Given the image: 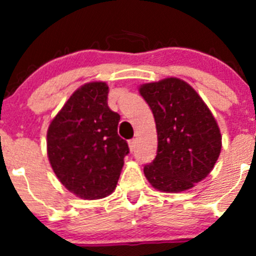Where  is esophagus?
Returning a JSON list of instances; mask_svg holds the SVG:
<instances>
[{
  "instance_id": "1",
  "label": "esophagus",
  "mask_w": 256,
  "mask_h": 256,
  "mask_svg": "<svg viewBox=\"0 0 256 256\" xmlns=\"http://www.w3.org/2000/svg\"><path fill=\"white\" fill-rule=\"evenodd\" d=\"M128 147H130V151L134 152L136 150V140L135 138H132V140L128 141Z\"/></svg>"
}]
</instances>
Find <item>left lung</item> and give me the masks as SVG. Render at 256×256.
Here are the masks:
<instances>
[{
    "label": "left lung",
    "instance_id": "8db88e82",
    "mask_svg": "<svg viewBox=\"0 0 256 256\" xmlns=\"http://www.w3.org/2000/svg\"><path fill=\"white\" fill-rule=\"evenodd\" d=\"M140 94L151 108L157 128V154L144 164L148 182L162 192H182L213 170L222 148L216 118L196 90L167 78L144 84Z\"/></svg>",
    "mask_w": 256,
    "mask_h": 256
}]
</instances>
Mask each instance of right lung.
<instances>
[{
  "instance_id": "obj_1",
  "label": "right lung",
  "mask_w": 256,
  "mask_h": 256,
  "mask_svg": "<svg viewBox=\"0 0 256 256\" xmlns=\"http://www.w3.org/2000/svg\"><path fill=\"white\" fill-rule=\"evenodd\" d=\"M109 86L102 82L79 88L53 118L47 134L49 162L62 184L84 200L115 190L128 154L118 135L120 115L108 106Z\"/></svg>"
}]
</instances>
